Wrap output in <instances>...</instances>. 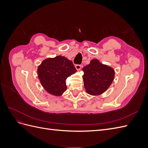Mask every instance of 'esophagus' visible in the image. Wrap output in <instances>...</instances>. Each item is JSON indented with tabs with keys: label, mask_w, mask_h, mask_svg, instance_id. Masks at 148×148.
<instances>
[{
	"label": "esophagus",
	"mask_w": 148,
	"mask_h": 148,
	"mask_svg": "<svg viewBox=\"0 0 148 148\" xmlns=\"http://www.w3.org/2000/svg\"><path fill=\"white\" fill-rule=\"evenodd\" d=\"M75 68H76V69H77V70H79L80 69H82V65H78V64L75 65Z\"/></svg>",
	"instance_id": "1"
}]
</instances>
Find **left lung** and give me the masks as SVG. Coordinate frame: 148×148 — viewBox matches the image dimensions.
I'll use <instances>...</instances> for the list:
<instances>
[{
    "mask_svg": "<svg viewBox=\"0 0 148 148\" xmlns=\"http://www.w3.org/2000/svg\"><path fill=\"white\" fill-rule=\"evenodd\" d=\"M84 86L91 95H98L105 92L112 83L115 71L111 67L92 59L90 64L83 67Z\"/></svg>",
    "mask_w": 148,
    "mask_h": 148,
    "instance_id": "obj_1",
    "label": "left lung"
}]
</instances>
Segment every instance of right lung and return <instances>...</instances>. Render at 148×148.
<instances>
[{"label":"right lung","mask_w":148,"mask_h":148,"mask_svg":"<svg viewBox=\"0 0 148 148\" xmlns=\"http://www.w3.org/2000/svg\"><path fill=\"white\" fill-rule=\"evenodd\" d=\"M76 71L72 62L59 56L43 60L38 66V74L42 86L49 93L61 96L67 88L66 79Z\"/></svg>","instance_id":"add662e5"}]
</instances>
